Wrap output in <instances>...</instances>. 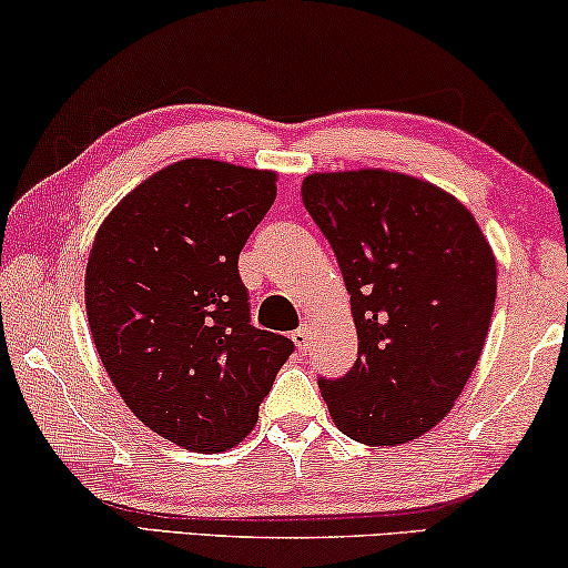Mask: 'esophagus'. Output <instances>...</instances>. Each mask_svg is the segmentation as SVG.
Returning <instances> with one entry per match:
<instances>
[{
	"mask_svg": "<svg viewBox=\"0 0 568 568\" xmlns=\"http://www.w3.org/2000/svg\"><path fill=\"white\" fill-rule=\"evenodd\" d=\"M292 341H294V346H297L300 352L305 354L307 348H310V331H307V325H302V328L294 331L292 333Z\"/></svg>",
	"mask_w": 568,
	"mask_h": 568,
	"instance_id": "esophagus-1",
	"label": "esophagus"
}]
</instances>
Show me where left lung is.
I'll use <instances>...</instances> for the list:
<instances>
[{
  "label": "left lung",
  "instance_id": "1",
  "mask_svg": "<svg viewBox=\"0 0 568 568\" xmlns=\"http://www.w3.org/2000/svg\"><path fill=\"white\" fill-rule=\"evenodd\" d=\"M302 204L336 253L359 338L344 377H317L333 422L390 447L439 424L484 348L496 261L449 193L387 170L315 173Z\"/></svg>",
  "mask_w": 568,
  "mask_h": 568
}]
</instances>
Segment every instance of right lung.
I'll list each match as a JSON object with an SVG mask.
<instances>
[{
    "label": "right lung",
    "instance_id": "obj_1",
    "mask_svg": "<svg viewBox=\"0 0 568 568\" xmlns=\"http://www.w3.org/2000/svg\"><path fill=\"white\" fill-rule=\"evenodd\" d=\"M268 170L175 162L100 227L84 276L100 362L139 422L193 453L235 447L294 344L251 325L237 258L276 199Z\"/></svg>",
    "mask_w": 568,
    "mask_h": 568
}]
</instances>
